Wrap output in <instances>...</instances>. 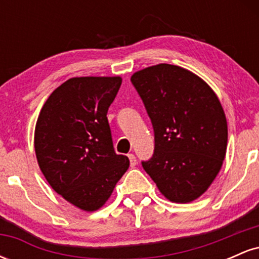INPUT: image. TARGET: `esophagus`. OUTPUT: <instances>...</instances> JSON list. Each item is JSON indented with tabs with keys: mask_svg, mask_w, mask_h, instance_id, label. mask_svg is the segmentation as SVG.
Wrapping results in <instances>:
<instances>
[{
	"mask_svg": "<svg viewBox=\"0 0 259 259\" xmlns=\"http://www.w3.org/2000/svg\"><path fill=\"white\" fill-rule=\"evenodd\" d=\"M127 157H129V160H130V165H132V167H135V165H136V163H138V160H136V157H135V154H134V153H129V154H127Z\"/></svg>",
	"mask_w": 259,
	"mask_h": 259,
	"instance_id": "34e87169",
	"label": "esophagus"
}]
</instances>
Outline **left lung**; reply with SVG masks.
I'll use <instances>...</instances> for the list:
<instances>
[{"label":"left lung","mask_w":259,"mask_h":259,"mask_svg":"<svg viewBox=\"0 0 259 259\" xmlns=\"http://www.w3.org/2000/svg\"><path fill=\"white\" fill-rule=\"evenodd\" d=\"M154 133V151L142 167L168 200L186 203L221 170L228 125L217 95L194 73L157 64L132 76Z\"/></svg>","instance_id":"8db88e82"}]
</instances>
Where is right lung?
<instances>
[{
	"instance_id": "1",
	"label": "right lung",
	"mask_w": 259,
	"mask_h": 259,
	"mask_svg": "<svg viewBox=\"0 0 259 259\" xmlns=\"http://www.w3.org/2000/svg\"><path fill=\"white\" fill-rule=\"evenodd\" d=\"M119 76L72 78L50 95L35 127L41 171L57 194L80 209H99L129 168L117 154L107 112Z\"/></svg>"
}]
</instances>
